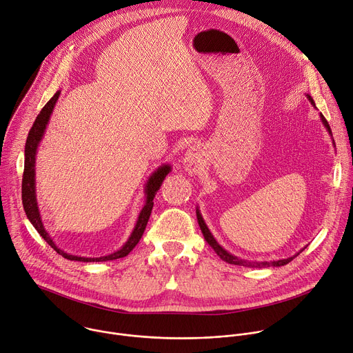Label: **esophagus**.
<instances>
[{
	"mask_svg": "<svg viewBox=\"0 0 353 353\" xmlns=\"http://www.w3.org/2000/svg\"><path fill=\"white\" fill-rule=\"evenodd\" d=\"M204 149L200 145H194L189 148V150L185 154L183 165L188 172H197L204 161Z\"/></svg>",
	"mask_w": 353,
	"mask_h": 353,
	"instance_id": "34e87169",
	"label": "esophagus"
}]
</instances>
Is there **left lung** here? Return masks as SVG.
Wrapping results in <instances>:
<instances>
[{
  "instance_id": "1",
  "label": "left lung",
  "mask_w": 353,
  "mask_h": 353,
  "mask_svg": "<svg viewBox=\"0 0 353 353\" xmlns=\"http://www.w3.org/2000/svg\"><path fill=\"white\" fill-rule=\"evenodd\" d=\"M307 97H309V100L312 101V104H314V101L312 100V97H310V96H307ZM320 117H321L323 123L325 125V128H327V129H328V132L331 133V128H330V125H328L327 119L324 118V115H323V114H321ZM196 216H197V221H199V225H200V230H201V232H203L204 239L207 241V243H208L211 248H213V249L216 250V253H217V254H219L224 261H227V263L236 264V265H243V267H259V268H261V267H270V265H272V267H279V265H285V264H288L290 261H292V260L296 257V256H294V257H290V259L278 260V261H271V263H267V261H264V263H253V261H246V260L238 259V257H235V256L230 254L227 250H224V249L217 243V241L213 238V235L210 234V231H208L207 225L204 224V221H203V219H201V216H200L199 211H196Z\"/></svg>"
}]
</instances>
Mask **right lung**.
Wrapping results in <instances>:
<instances>
[{"label": "right lung", "instance_id": "add662e5", "mask_svg": "<svg viewBox=\"0 0 353 353\" xmlns=\"http://www.w3.org/2000/svg\"><path fill=\"white\" fill-rule=\"evenodd\" d=\"M59 97V92H57L50 101L41 108V111L39 112V115L36 117L28 139H26V146H25V168H23V176H22V203H23V208L25 213L28 216V219L30 220V223L33 224V227L37 230V232L40 234L41 238H44V241L62 257L68 259V260H77V261H107V260H115V259H121L125 257L126 254L130 253V250L139 243L140 238H142L146 225L149 223L152 210H153V199L157 194L164 178L167 176V174L171 171L170 165H164L161 168H159L149 179L148 185H146V204L143 207V210L140 211L139 220L136 223V227L129 238V241L125 243V246L122 249H119L118 252L108 254V256H103V257H97V259H90V257H79V256H74V254H68L65 252H62L61 249H58L55 246V243L52 242V239L50 238V235L47 234V231L43 227L41 219H40V213L37 208V201H36V192H34V156H36V150L39 146V142L41 140V136L44 133V129L47 126L48 118L52 112V108L57 103Z\"/></svg>", "mask_w": 353, "mask_h": 353}]
</instances>
